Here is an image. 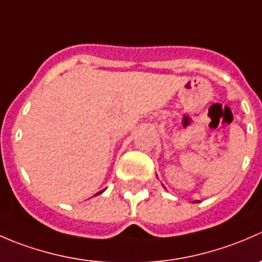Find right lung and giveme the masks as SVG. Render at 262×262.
I'll return each instance as SVG.
<instances>
[{
  "mask_svg": "<svg viewBox=\"0 0 262 262\" xmlns=\"http://www.w3.org/2000/svg\"><path fill=\"white\" fill-rule=\"evenodd\" d=\"M101 192H104V190H102V191H99V192H97V194H96V195H99V194H101Z\"/></svg>",
  "mask_w": 262,
  "mask_h": 262,
  "instance_id": "right-lung-1",
  "label": "right lung"
}]
</instances>
